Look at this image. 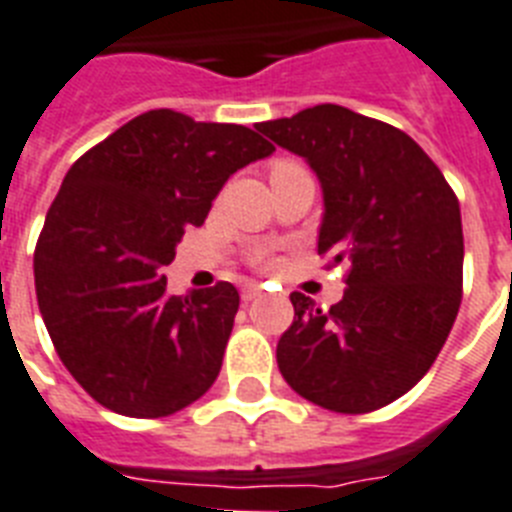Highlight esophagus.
I'll use <instances>...</instances> for the list:
<instances>
[{
    "instance_id": "obj_1",
    "label": "esophagus",
    "mask_w": 512,
    "mask_h": 512,
    "mask_svg": "<svg viewBox=\"0 0 512 512\" xmlns=\"http://www.w3.org/2000/svg\"><path fill=\"white\" fill-rule=\"evenodd\" d=\"M240 298H243V303L256 301V298H261V287L259 285H246V287H243V293H240Z\"/></svg>"
}]
</instances>
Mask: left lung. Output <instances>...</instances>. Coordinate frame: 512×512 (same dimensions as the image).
I'll use <instances>...</instances> for the list:
<instances>
[{
  "label": "left lung",
  "mask_w": 512,
  "mask_h": 512,
  "mask_svg": "<svg viewBox=\"0 0 512 512\" xmlns=\"http://www.w3.org/2000/svg\"><path fill=\"white\" fill-rule=\"evenodd\" d=\"M256 128L319 175V256L348 264L345 295L327 311L290 293L293 324L277 342L282 377L327 411H379L432 369L458 316V196L411 135L337 104Z\"/></svg>",
  "instance_id": "left-lung-1"
}]
</instances>
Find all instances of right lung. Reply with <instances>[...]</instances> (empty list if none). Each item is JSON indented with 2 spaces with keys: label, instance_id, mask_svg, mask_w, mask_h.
I'll return each mask as SVG.
<instances>
[{
  "label": "right lung",
  "instance_id": "obj_1",
  "mask_svg": "<svg viewBox=\"0 0 512 512\" xmlns=\"http://www.w3.org/2000/svg\"><path fill=\"white\" fill-rule=\"evenodd\" d=\"M274 151L256 130L151 109L67 170L33 253L59 361L104 408L183 411L209 390L240 295L230 282L170 295L162 266L240 167Z\"/></svg>",
  "mask_w": 512,
  "mask_h": 512
}]
</instances>
